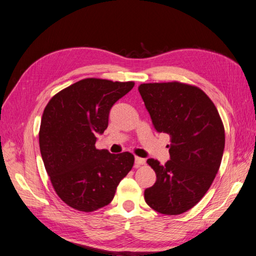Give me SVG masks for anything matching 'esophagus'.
Masks as SVG:
<instances>
[{
    "mask_svg": "<svg viewBox=\"0 0 256 256\" xmlns=\"http://www.w3.org/2000/svg\"><path fill=\"white\" fill-rule=\"evenodd\" d=\"M146 163V160L144 158H140V156H135V166L138 168L140 166H142Z\"/></svg>",
    "mask_w": 256,
    "mask_h": 256,
    "instance_id": "34e87169",
    "label": "esophagus"
}]
</instances>
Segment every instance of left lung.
<instances>
[{
    "label": "left lung",
    "mask_w": 256,
    "mask_h": 256,
    "mask_svg": "<svg viewBox=\"0 0 256 256\" xmlns=\"http://www.w3.org/2000/svg\"><path fill=\"white\" fill-rule=\"evenodd\" d=\"M138 90L156 132L171 137L166 164L147 160L156 180L145 190V201L161 214H182L202 199L218 172L224 126L215 104L199 88L180 82L144 83Z\"/></svg>",
    "instance_id": "obj_1"
}]
</instances>
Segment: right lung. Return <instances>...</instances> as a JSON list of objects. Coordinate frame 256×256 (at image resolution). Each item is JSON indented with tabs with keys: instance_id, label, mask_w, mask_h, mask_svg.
<instances>
[{
	"instance_id": "right-lung-1",
	"label": "right lung",
	"mask_w": 256,
	"mask_h": 256,
	"mask_svg": "<svg viewBox=\"0 0 256 256\" xmlns=\"http://www.w3.org/2000/svg\"><path fill=\"white\" fill-rule=\"evenodd\" d=\"M134 82L84 78L52 97L41 120L38 142L45 170L58 196L78 211L93 212L112 201L132 170L134 156L96 149L111 107Z\"/></svg>"
}]
</instances>
